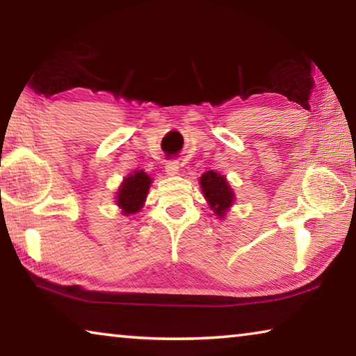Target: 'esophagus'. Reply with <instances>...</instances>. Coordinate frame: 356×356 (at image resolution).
<instances>
[{"mask_svg":"<svg viewBox=\"0 0 356 356\" xmlns=\"http://www.w3.org/2000/svg\"><path fill=\"white\" fill-rule=\"evenodd\" d=\"M165 171L168 176H176V174L179 172V161H176V160L168 161V163L165 165Z\"/></svg>","mask_w":356,"mask_h":356,"instance_id":"34e87169","label":"esophagus"}]
</instances>
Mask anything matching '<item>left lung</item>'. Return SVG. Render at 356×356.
Returning a JSON list of instances; mask_svg holds the SVG:
<instances>
[{
    "label": "left lung",
    "instance_id": "8db88e82",
    "mask_svg": "<svg viewBox=\"0 0 356 356\" xmlns=\"http://www.w3.org/2000/svg\"><path fill=\"white\" fill-rule=\"evenodd\" d=\"M200 185L210 209L218 218H225L229 207L234 204V191L226 177L220 172L207 171L201 176Z\"/></svg>",
    "mask_w": 356,
    "mask_h": 356
}]
</instances>
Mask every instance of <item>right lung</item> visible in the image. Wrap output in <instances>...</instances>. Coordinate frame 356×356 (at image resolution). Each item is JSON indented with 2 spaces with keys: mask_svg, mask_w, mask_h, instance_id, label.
Masks as SVG:
<instances>
[{
  "mask_svg": "<svg viewBox=\"0 0 356 356\" xmlns=\"http://www.w3.org/2000/svg\"><path fill=\"white\" fill-rule=\"evenodd\" d=\"M150 184H152V179L144 171H135L124 179L116 193V202L122 209L124 215H134L144 206Z\"/></svg>",
  "mask_w": 356,
  "mask_h": 356,
  "instance_id": "right-lung-1",
  "label": "right lung"
}]
</instances>
